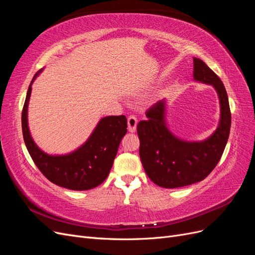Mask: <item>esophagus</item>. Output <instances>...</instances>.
<instances>
[{"instance_id":"1","label":"esophagus","mask_w":255,"mask_h":255,"mask_svg":"<svg viewBox=\"0 0 255 255\" xmlns=\"http://www.w3.org/2000/svg\"><path fill=\"white\" fill-rule=\"evenodd\" d=\"M137 123H138V120L136 118V116H134V115L129 116V117L128 118V132H130V133L136 132Z\"/></svg>"}]
</instances>
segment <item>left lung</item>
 Instances as JSON below:
<instances>
[{"mask_svg": "<svg viewBox=\"0 0 255 255\" xmlns=\"http://www.w3.org/2000/svg\"><path fill=\"white\" fill-rule=\"evenodd\" d=\"M194 80L212 85L220 103V120L215 132L202 141H186L173 135L166 122V100L146 111L148 120L137 126L139 155L150 180L164 188L187 186L204 180L218 164L231 128V112L223 83L203 60L194 57Z\"/></svg>", "mask_w": 255, "mask_h": 255, "instance_id": "1", "label": "left lung"}]
</instances>
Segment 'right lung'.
<instances>
[{
  "label": "right lung",
  "mask_w": 255,
  "mask_h": 255,
  "mask_svg": "<svg viewBox=\"0 0 255 255\" xmlns=\"http://www.w3.org/2000/svg\"><path fill=\"white\" fill-rule=\"evenodd\" d=\"M30 82L22 111V133L34 163L49 181L60 187L72 190H88L102 184L109 175L117 155L122 137L128 132L126 116H109L99 121L86 142L65 155H50L33 140L27 122V109L32 94Z\"/></svg>",
  "instance_id": "1"
}]
</instances>
